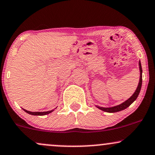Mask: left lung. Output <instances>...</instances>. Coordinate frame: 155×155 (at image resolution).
Wrapping results in <instances>:
<instances>
[{"label":"left lung","mask_w":155,"mask_h":155,"mask_svg":"<svg viewBox=\"0 0 155 155\" xmlns=\"http://www.w3.org/2000/svg\"><path fill=\"white\" fill-rule=\"evenodd\" d=\"M139 71H140V76H139V81L138 84V86L136 89V91L127 100L122 102L120 105L113 106V107H100V106H97L96 107L99 108L100 110H101L102 111L107 112V113H116V112H119L125 110L126 108L129 107L133 102L137 100V98L139 96V92H140L141 88V84H142V68H141V61H139Z\"/></svg>","instance_id":"1"}]
</instances>
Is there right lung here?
Segmentation results:
<instances>
[{
  "label": "right lung",
  "instance_id": "obj_1",
  "mask_svg": "<svg viewBox=\"0 0 155 155\" xmlns=\"http://www.w3.org/2000/svg\"><path fill=\"white\" fill-rule=\"evenodd\" d=\"M24 111L26 112V113H27L28 114H30V115H48L49 114V113H52L54 110H49V111H46V112H31V111H29V110H24L23 109Z\"/></svg>",
  "mask_w": 155,
  "mask_h": 155
}]
</instances>
